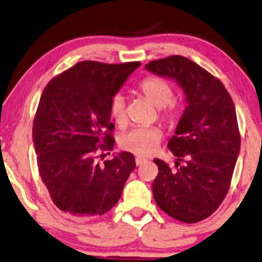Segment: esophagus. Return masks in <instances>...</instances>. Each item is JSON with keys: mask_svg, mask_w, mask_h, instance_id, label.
I'll return each instance as SVG.
<instances>
[{"mask_svg": "<svg viewBox=\"0 0 262 262\" xmlns=\"http://www.w3.org/2000/svg\"><path fill=\"white\" fill-rule=\"evenodd\" d=\"M145 161V159L144 158H141V157H136L135 158V163H136V165L137 166H140V165H142Z\"/></svg>", "mask_w": 262, "mask_h": 262, "instance_id": "1", "label": "esophagus"}]
</instances>
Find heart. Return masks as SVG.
<instances>
[{"instance_id":"obj_1","label":"heart","mask_w":262,"mask_h":262,"mask_svg":"<svg viewBox=\"0 0 262 262\" xmlns=\"http://www.w3.org/2000/svg\"><path fill=\"white\" fill-rule=\"evenodd\" d=\"M140 92L152 105L160 108V116L166 122L174 125L179 119V112L175 104L174 88L167 80L159 77L146 78L140 84ZM110 115L118 125L126 121V101L122 94H117L111 99ZM161 132L157 127H136L127 132L120 139L122 149L132 154L146 157L154 154L159 146Z\"/></svg>"}]
</instances>
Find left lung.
I'll return each mask as SVG.
<instances>
[{"label":"left lung","instance_id":"8db88e82","mask_svg":"<svg viewBox=\"0 0 262 262\" xmlns=\"http://www.w3.org/2000/svg\"><path fill=\"white\" fill-rule=\"evenodd\" d=\"M145 69L177 82L187 102L167 145L178 157L177 169L154 159L159 170L152 184L155 201L179 221H202L225 199L239 155L234 102L220 80L183 56L152 60Z\"/></svg>","mask_w":262,"mask_h":262}]
</instances>
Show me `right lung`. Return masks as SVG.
Here are the masks:
<instances>
[{
  "label": "right lung",
  "mask_w": 262,
  "mask_h": 262,
  "mask_svg": "<svg viewBox=\"0 0 262 262\" xmlns=\"http://www.w3.org/2000/svg\"><path fill=\"white\" fill-rule=\"evenodd\" d=\"M140 61L84 60L52 79L37 107L33 142L41 179L55 205L78 219L103 215L116 205L134 170V155L121 151L99 164V150L113 149L110 103Z\"/></svg>",
  "instance_id": "add662e5"
}]
</instances>
